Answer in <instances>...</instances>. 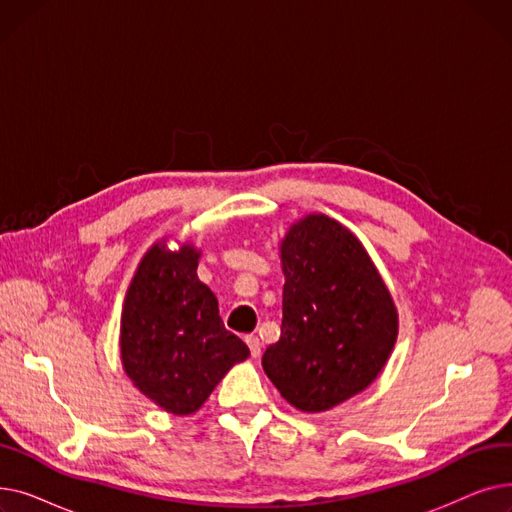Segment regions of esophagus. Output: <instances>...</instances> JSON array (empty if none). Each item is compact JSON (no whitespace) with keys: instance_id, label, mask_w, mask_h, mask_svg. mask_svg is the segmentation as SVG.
<instances>
[{"instance_id":"esophagus-1","label":"esophagus","mask_w":512,"mask_h":512,"mask_svg":"<svg viewBox=\"0 0 512 512\" xmlns=\"http://www.w3.org/2000/svg\"><path fill=\"white\" fill-rule=\"evenodd\" d=\"M245 342L249 344V351H251V357H259L261 355V340H259V336H255V334H251V336H247L245 338Z\"/></svg>"}]
</instances>
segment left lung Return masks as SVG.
Listing matches in <instances>:
<instances>
[{
    "instance_id": "1",
    "label": "left lung",
    "mask_w": 512,
    "mask_h": 512,
    "mask_svg": "<svg viewBox=\"0 0 512 512\" xmlns=\"http://www.w3.org/2000/svg\"><path fill=\"white\" fill-rule=\"evenodd\" d=\"M282 328L261 365L282 398L324 413L369 388L398 338L392 294L361 240L307 213L280 240Z\"/></svg>"
}]
</instances>
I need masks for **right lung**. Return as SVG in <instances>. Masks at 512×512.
Segmentation results:
<instances>
[{
    "label": "right lung",
    "mask_w": 512,
    "mask_h": 512,
    "mask_svg": "<svg viewBox=\"0 0 512 512\" xmlns=\"http://www.w3.org/2000/svg\"><path fill=\"white\" fill-rule=\"evenodd\" d=\"M201 249L168 236L147 249L120 315V359L132 386L170 415H193L249 346L224 328L215 294L197 276Z\"/></svg>",
    "instance_id": "add662e5"
}]
</instances>
